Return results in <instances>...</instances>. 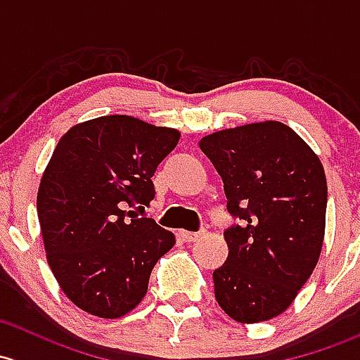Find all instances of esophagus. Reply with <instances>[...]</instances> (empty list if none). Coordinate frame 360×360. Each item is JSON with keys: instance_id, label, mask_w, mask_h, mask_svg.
Masks as SVG:
<instances>
[{"instance_id": "34e87169", "label": "esophagus", "mask_w": 360, "mask_h": 360, "mask_svg": "<svg viewBox=\"0 0 360 360\" xmlns=\"http://www.w3.org/2000/svg\"><path fill=\"white\" fill-rule=\"evenodd\" d=\"M181 238H183V241H186V243H193V241H198L200 238L205 234V231H179Z\"/></svg>"}]
</instances>
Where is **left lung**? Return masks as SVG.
Returning <instances> with one entry per match:
<instances>
[{"label":"left lung","instance_id":"left-lung-1","mask_svg":"<svg viewBox=\"0 0 360 360\" xmlns=\"http://www.w3.org/2000/svg\"><path fill=\"white\" fill-rule=\"evenodd\" d=\"M224 181L234 224L228 260L214 271L215 300L238 323L272 319L312 274L324 240L328 186L317 155L276 120L200 141Z\"/></svg>","mask_w":360,"mask_h":360}]
</instances>
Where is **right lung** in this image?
Returning <instances> with one entry per match:
<instances>
[{
	"label": "right lung",
	"mask_w": 360,
	"mask_h": 360,
	"mask_svg": "<svg viewBox=\"0 0 360 360\" xmlns=\"http://www.w3.org/2000/svg\"><path fill=\"white\" fill-rule=\"evenodd\" d=\"M179 131L129 115H107L72 127L41 179L37 217L56 281L79 309L115 319L148 290L155 264L176 243L151 217L158 164Z\"/></svg>",
	"instance_id": "obj_1"
}]
</instances>
